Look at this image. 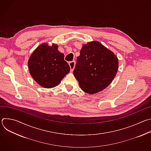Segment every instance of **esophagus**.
<instances>
[{"label": "esophagus", "instance_id": "esophagus-1", "mask_svg": "<svg viewBox=\"0 0 151 151\" xmlns=\"http://www.w3.org/2000/svg\"><path fill=\"white\" fill-rule=\"evenodd\" d=\"M69 65L70 66V71H73L74 68H75V61H70L69 63Z\"/></svg>", "mask_w": 151, "mask_h": 151}]
</instances>
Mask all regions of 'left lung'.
<instances>
[{"mask_svg": "<svg viewBox=\"0 0 151 151\" xmlns=\"http://www.w3.org/2000/svg\"><path fill=\"white\" fill-rule=\"evenodd\" d=\"M118 68L116 56L100 42L93 41L83 45L73 75L83 91L94 94L111 83Z\"/></svg>", "mask_w": 151, "mask_h": 151, "instance_id": "obj_1", "label": "left lung"}]
</instances>
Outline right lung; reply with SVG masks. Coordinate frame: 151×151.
Listing matches in <instances>:
<instances>
[{"label":"right lung","mask_w":151,"mask_h":151,"mask_svg":"<svg viewBox=\"0 0 151 151\" xmlns=\"http://www.w3.org/2000/svg\"><path fill=\"white\" fill-rule=\"evenodd\" d=\"M57 45L47 44L39 45L31 55L29 69L34 80L45 88L54 87L70 71V67L64 59Z\"/></svg>","instance_id":"obj_1"}]
</instances>
